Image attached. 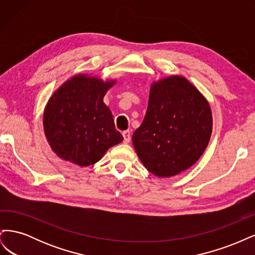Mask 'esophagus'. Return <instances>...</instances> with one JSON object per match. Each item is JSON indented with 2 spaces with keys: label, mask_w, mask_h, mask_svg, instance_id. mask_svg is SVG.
<instances>
[{
  "label": "esophagus",
  "mask_w": 255,
  "mask_h": 255,
  "mask_svg": "<svg viewBox=\"0 0 255 255\" xmlns=\"http://www.w3.org/2000/svg\"><path fill=\"white\" fill-rule=\"evenodd\" d=\"M122 136H123V142L128 143L130 140V133L128 130H125V132L122 133Z\"/></svg>",
  "instance_id": "esophagus-1"
}]
</instances>
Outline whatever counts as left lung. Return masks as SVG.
Instances as JSON below:
<instances>
[{"label": "left lung", "instance_id": "obj_1", "mask_svg": "<svg viewBox=\"0 0 255 255\" xmlns=\"http://www.w3.org/2000/svg\"><path fill=\"white\" fill-rule=\"evenodd\" d=\"M212 129L206 98L186 78L171 75L151 84L148 109L132 140L146 170L170 177L197 163Z\"/></svg>", "mask_w": 255, "mask_h": 255}]
</instances>
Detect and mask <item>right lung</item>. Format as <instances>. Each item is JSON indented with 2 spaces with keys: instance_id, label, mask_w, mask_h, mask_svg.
I'll return each instance as SVG.
<instances>
[{
  "instance_id": "1",
  "label": "right lung",
  "mask_w": 255,
  "mask_h": 255,
  "mask_svg": "<svg viewBox=\"0 0 255 255\" xmlns=\"http://www.w3.org/2000/svg\"><path fill=\"white\" fill-rule=\"evenodd\" d=\"M116 82L80 73L54 91L43 111V130L58 157L87 167L123 140L103 102Z\"/></svg>"
}]
</instances>
